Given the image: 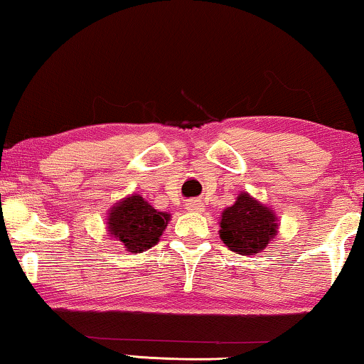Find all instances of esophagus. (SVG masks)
Segmentation results:
<instances>
[{
	"label": "esophagus",
	"instance_id": "esophagus-1",
	"mask_svg": "<svg viewBox=\"0 0 364 364\" xmlns=\"http://www.w3.org/2000/svg\"><path fill=\"white\" fill-rule=\"evenodd\" d=\"M203 200L200 198H192V200H187L186 202V208L188 212H202L203 210Z\"/></svg>",
	"mask_w": 364,
	"mask_h": 364
}]
</instances>
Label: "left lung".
Wrapping results in <instances>:
<instances>
[{
    "label": "left lung",
    "mask_w": 364,
    "mask_h": 364,
    "mask_svg": "<svg viewBox=\"0 0 364 364\" xmlns=\"http://www.w3.org/2000/svg\"><path fill=\"white\" fill-rule=\"evenodd\" d=\"M218 235L228 250L240 255H258L278 233V215L267 203L248 192L238 193L233 205L218 217Z\"/></svg>",
    "instance_id": "obj_1"
}]
</instances>
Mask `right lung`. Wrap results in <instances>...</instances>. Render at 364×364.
Here are the masks:
<instances>
[{"instance_id": "add662e5", "label": "right lung", "mask_w": 364, "mask_h": 364, "mask_svg": "<svg viewBox=\"0 0 364 364\" xmlns=\"http://www.w3.org/2000/svg\"><path fill=\"white\" fill-rule=\"evenodd\" d=\"M171 220V213L159 212L146 198L132 193L107 210L106 225L114 240L131 253H142L156 245Z\"/></svg>"}]
</instances>
